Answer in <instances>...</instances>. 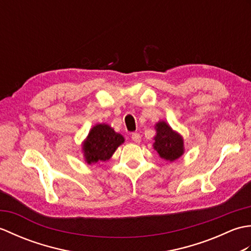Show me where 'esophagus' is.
<instances>
[{"label":"esophagus","instance_id":"obj_1","mask_svg":"<svg viewBox=\"0 0 251 251\" xmlns=\"http://www.w3.org/2000/svg\"><path fill=\"white\" fill-rule=\"evenodd\" d=\"M131 139H132V141L136 142V143H140L141 136L138 134V132H134V134L131 135Z\"/></svg>","mask_w":251,"mask_h":251}]
</instances>
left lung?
Wrapping results in <instances>:
<instances>
[{"label":"left lung","mask_w":251,"mask_h":251,"mask_svg":"<svg viewBox=\"0 0 251 251\" xmlns=\"http://www.w3.org/2000/svg\"><path fill=\"white\" fill-rule=\"evenodd\" d=\"M156 135L154 137V150L159 157L165 161L174 162L182 156L184 153L183 138L178 132L173 130L166 122L159 121L155 124Z\"/></svg>","instance_id":"left-lung-1"}]
</instances>
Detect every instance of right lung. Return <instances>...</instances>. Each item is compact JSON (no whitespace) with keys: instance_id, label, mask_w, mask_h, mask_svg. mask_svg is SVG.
<instances>
[{"instance_id":"1","label":"right lung","mask_w":251,"mask_h":251,"mask_svg":"<svg viewBox=\"0 0 251 251\" xmlns=\"http://www.w3.org/2000/svg\"><path fill=\"white\" fill-rule=\"evenodd\" d=\"M124 141V137L108 124L95 125L82 145L85 162L92 165L108 161Z\"/></svg>"}]
</instances>
